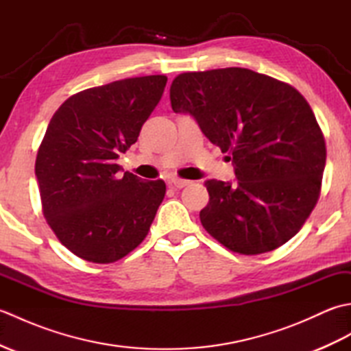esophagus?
Listing matches in <instances>:
<instances>
[{"label":"esophagus","mask_w":351,"mask_h":351,"mask_svg":"<svg viewBox=\"0 0 351 351\" xmlns=\"http://www.w3.org/2000/svg\"><path fill=\"white\" fill-rule=\"evenodd\" d=\"M169 182H170V185H173V187H176V189H184L190 184V181L181 180V178H170Z\"/></svg>","instance_id":"1"}]
</instances>
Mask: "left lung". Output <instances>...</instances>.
<instances>
[{"instance_id":"1","label":"left lung","mask_w":351,"mask_h":351,"mask_svg":"<svg viewBox=\"0 0 351 351\" xmlns=\"http://www.w3.org/2000/svg\"><path fill=\"white\" fill-rule=\"evenodd\" d=\"M175 113L196 119L232 156L237 184L206 181V232L229 250L259 255L280 247L317 205L326 166L324 136L293 86L244 68L185 72L170 86Z\"/></svg>"}]
</instances>
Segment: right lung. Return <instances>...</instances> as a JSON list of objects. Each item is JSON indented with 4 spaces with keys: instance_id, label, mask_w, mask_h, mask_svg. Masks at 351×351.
<instances>
[{
    "instance_id": "obj_1",
    "label": "right lung",
    "mask_w": 351,
    "mask_h": 351,
    "mask_svg": "<svg viewBox=\"0 0 351 351\" xmlns=\"http://www.w3.org/2000/svg\"><path fill=\"white\" fill-rule=\"evenodd\" d=\"M166 83V75H147L87 88L51 119L36 158L42 211L81 259L114 263L149 232L166 184L130 171L121 178L116 160L137 141Z\"/></svg>"
}]
</instances>
